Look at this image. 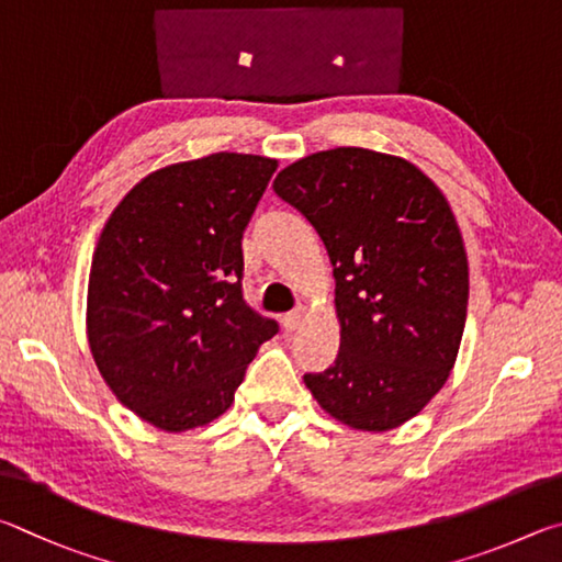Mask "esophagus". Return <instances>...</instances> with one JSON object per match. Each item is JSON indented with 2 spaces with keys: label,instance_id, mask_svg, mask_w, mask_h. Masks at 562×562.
<instances>
[{
  "label": "esophagus",
  "instance_id": "1",
  "mask_svg": "<svg viewBox=\"0 0 562 562\" xmlns=\"http://www.w3.org/2000/svg\"><path fill=\"white\" fill-rule=\"evenodd\" d=\"M301 321H303V313H301V311H291V313H286V316L281 318L283 328H286L289 333H291V330H296V328L301 326Z\"/></svg>",
  "mask_w": 562,
  "mask_h": 562
}]
</instances>
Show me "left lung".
I'll use <instances>...</instances> for the list:
<instances>
[{
    "label": "left lung",
    "mask_w": 562,
    "mask_h": 562,
    "mask_svg": "<svg viewBox=\"0 0 562 562\" xmlns=\"http://www.w3.org/2000/svg\"><path fill=\"white\" fill-rule=\"evenodd\" d=\"M273 192L313 224L336 279L338 358L303 382L352 429L405 425L445 387L464 336L469 263L447 196L419 167L366 147L301 157Z\"/></svg>",
    "instance_id": "left-lung-1"
}]
</instances>
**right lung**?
Masks as SVG:
<instances>
[{"label":"right lung","mask_w":562,"mask_h":562,"mask_svg":"<svg viewBox=\"0 0 562 562\" xmlns=\"http://www.w3.org/2000/svg\"><path fill=\"white\" fill-rule=\"evenodd\" d=\"M214 153L143 177L105 222L88 279V346L137 417L184 431L224 415L279 323L241 296V234L276 172Z\"/></svg>","instance_id":"obj_1"}]
</instances>
